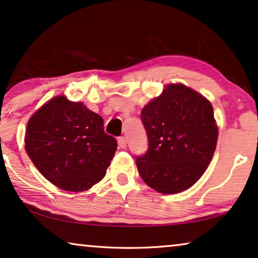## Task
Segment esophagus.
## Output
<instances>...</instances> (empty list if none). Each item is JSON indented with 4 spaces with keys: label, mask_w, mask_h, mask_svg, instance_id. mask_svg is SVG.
I'll use <instances>...</instances> for the list:
<instances>
[{
    "label": "esophagus",
    "mask_w": 258,
    "mask_h": 258,
    "mask_svg": "<svg viewBox=\"0 0 258 258\" xmlns=\"http://www.w3.org/2000/svg\"><path fill=\"white\" fill-rule=\"evenodd\" d=\"M118 146H119V148H121V149H125L126 148V146H127V141H126V139L124 137H120L118 139Z\"/></svg>",
    "instance_id": "esophagus-1"
}]
</instances>
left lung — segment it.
<instances>
[{
  "label": "left lung",
  "instance_id": "obj_1",
  "mask_svg": "<svg viewBox=\"0 0 258 258\" xmlns=\"http://www.w3.org/2000/svg\"><path fill=\"white\" fill-rule=\"evenodd\" d=\"M148 149L136 157L144 182L164 195L189 189L205 172L218 140L212 104L183 84H169L141 111Z\"/></svg>",
  "mask_w": 258,
  "mask_h": 258
}]
</instances>
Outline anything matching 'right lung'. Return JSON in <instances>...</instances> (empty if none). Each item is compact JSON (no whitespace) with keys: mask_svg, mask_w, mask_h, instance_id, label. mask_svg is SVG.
Wrapping results in <instances>:
<instances>
[{"mask_svg":"<svg viewBox=\"0 0 258 258\" xmlns=\"http://www.w3.org/2000/svg\"><path fill=\"white\" fill-rule=\"evenodd\" d=\"M25 149L40 174L60 189L81 192L105 176L117 141L83 103L56 96L28 122Z\"/></svg>","mask_w":258,"mask_h":258,"instance_id":"1","label":"right lung"}]
</instances>
